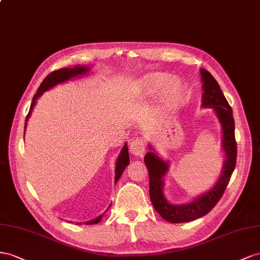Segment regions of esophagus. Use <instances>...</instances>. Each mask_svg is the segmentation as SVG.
I'll use <instances>...</instances> for the list:
<instances>
[{
  "mask_svg": "<svg viewBox=\"0 0 260 260\" xmlns=\"http://www.w3.org/2000/svg\"><path fill=\"white\" fill-rule=\"evenodd\" d=\"M129 151L136 157H143L145 152V142L143 138H137L129 144Z\"/></svg>",
  "mask_w": 260,
  "mask_h": 260,
  "instance_id": "1",
  "label": "esophagus"
}]
</instances>
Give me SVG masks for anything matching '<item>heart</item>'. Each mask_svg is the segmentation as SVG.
<instances>
[{"instance_id": "obj_1", "label": "heart", "mask_w": 260, "mask_h": 260, "mask_svg": "<svg viewBox=\"0 0 260 260\" xmlns=\"http://www.w3.org/2000/svg\"><path fill=\"white\" fill-rule=\"evenodd\" d=\"M173 81L174 79L171 75L162 74V73H155V74H150V75L145 76L142 84L146 88L148 93H155L169 87ZM169 91H170V98L172 100H176L181 93V85L179 83H174Z\"/></svg>"}]
</instances>
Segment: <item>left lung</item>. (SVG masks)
<instances>
[{"mask_svg":"<svg viewBox=\"0 0 260 260\" xmlns=\"http://www.w3.org/2000/svg\"><path fill=\"white\" fill-rule=\"evenodd\" d=\"M203 80V103L204 108H212L216 112L222 126V147L225 152V160L222 174L219 180L205 194L196 197L192 202L185 205L170 204L163 195V176L169 170V163L158 157L152 150L145 155V163L149 172V195L154 209L160 216L171 223H182V222L192 221L204 217L214 206L218 204L231 179V175L236 165V142H235V125L232 109L226 101L223 92L220 89L217 80L211 74L204 69L200 70Z\"/></svg>","mask_w":260,"mask_h":260,"instance_id":"1","label":"left lung"}]
</instances>
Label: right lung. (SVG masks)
Wrapping results in <instances>:
<instances>
[{"mask_svg": "<svg viewBox=\"0 0 260 260\" xmlns=\"http://www.w3.org/2000/svg\"><path fill=\"white\" fill-rule=\"evenodd\" d=\"M88 72H89L88 66L75 65L72 69L71 68H65V69H60V70L50 73L49 75L43 79L41 85L38 88V90H37V93L34 95V99H32L31 106H30V110H29V112H28L27 117H26L25 128H26L28 118H29V116H30V114H31L32 109L35 108L37 99H38L44 91L49 90V89L56 86L57 84H61V83H64V81H68L69 79H72V78L77 77V76L85 75V74L88 73ZM24 134H25V133H24ZM128 163H129L128 148H127V144H125L124 147L122 148V151H121L120 155H118L117 161H116V167H115V184H116V182L118 180H120V177H121L123 171L125 170V168L128 166ZM103 214H105V213L100 214L98 218H95L93 220L87 221L86 224H97V223H99V222L102 219V217H103Z\"/></svg>", "mask_w": 260, "mask_h": 260, "instance_id": "obj_1", "label": "right lung"}]
</instances>
